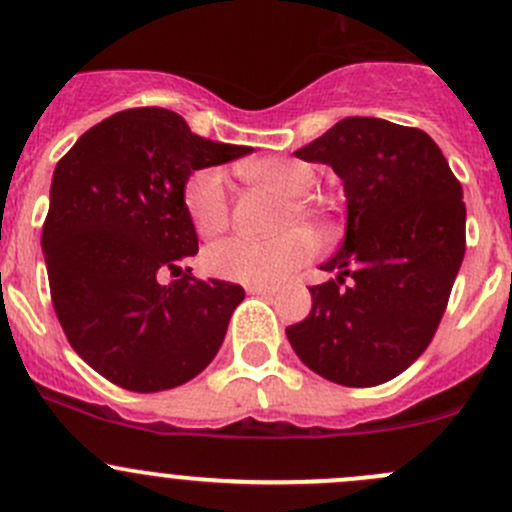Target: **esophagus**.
I'll return each instance as SVG.
<instances>
[{
    "mask_svg": "<svg viewBox=\"0 0 512 512\" xmlns=\"http://www.w3.org/2000/svg\"><path fill=\"white\" fill-rule=\"evenodd\" d=\"M247 292L260 294V297H272V294L277 292V287H272V285H250V287H247Z\"/></svg>",
    "mask_w": 512,
    "mask_h": 512,
    "instance_id": "1",
    "label": "esophagus"
}]
</instances>
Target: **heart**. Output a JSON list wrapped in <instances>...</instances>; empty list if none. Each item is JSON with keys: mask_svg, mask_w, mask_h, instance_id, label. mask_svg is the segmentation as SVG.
Listing matches in <instances>:
<instances>
[{"mask_svg": "<svg viewBox=\"0 0 512 512\" xmlns=\"http://www.w3.org/2000/svg\"><path fill=\"white\" fill-rule=\"evenodd\" d=\"M242 175L252 183L285 193L280 225L307 220L319 227L329 225V210L317 195L307 193L314 185V168L294 158H260L242 165ZM183 203L195 230L205 237L220 235L230 223L225 175L218 168H200L183 188ZM317 237L309 227L294 225L267 240L227 237L205 252V267L223 280L240 285H277L302 270L317 255Z\"/></svg>", "mask_w": 512, "mask_h": 512, "instance_id": "b5f03b06", "label": "heart"}]
</instances>
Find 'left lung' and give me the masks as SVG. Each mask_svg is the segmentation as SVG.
<instances>
[{"label":"left lung","mask_w":512,"mask_h":512,"mask_svg":"<svg viewBox=\"0 0 512 512\" xmlns=\"http://www.w3.org/2000/svg\"><path fill=\"white\" fill-rule=\"evenodd\" d=\"M327 163L347 195V235L309 287L312 312L287 327L299 359L354 389L384 384L426 352L466 252V203L421 128L349 116L294 151Z\"/></svg>","instance_id":"obj_1"}]
</instances>
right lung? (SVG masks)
<instances>
[{"instance_id": "add662e5", "label": "right lung", "mask_w": 512, "mask_h": 512, "mask_svg": "<svg viewBox=\"0 0 512 512\" xmlns=\"http://www.w3.org/2000/svg\"><path fill=\"white\" fill-rule=\"evenodd\" d=\"M252 148L195 136L168 108L96 123L56 163L41 247L54 312L74 352L138 394L175 389L218 354L245 289L185 267L198 235L183 203L193 170Z\"/></svg>"}]
</instances>
